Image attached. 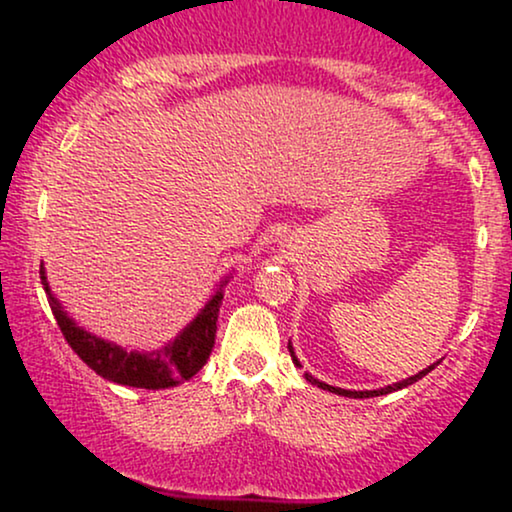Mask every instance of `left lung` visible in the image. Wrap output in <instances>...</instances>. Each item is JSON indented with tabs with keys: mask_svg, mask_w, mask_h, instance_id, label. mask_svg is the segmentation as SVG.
I'll return each instance as SVG.
<instances>
[{
	"mask_svg": "<svg viewBox=\"0 0 512 512\" xmlns=\"http://www.w3.org/2000/svg\"><path fill=\"white\" fill-rule=\"evenodd\" d=\"M289 351H291V358H293V363H296L298 368H303V366H301V361H298L296 351H293V344H291V342H289ZM438 363H440V361L431 363V366L424 368V370H419V373H416V375H411V378H407V380H399V383H392V385H385V387H380V390H342V387H332V385L322 383V380H317L315 375H310V373H303V375H305V380H308L310 385H317V387H322V390H327V392H334V395H342V397H354V399H366V397H380V395H390V392H397V390H402V387H409L411 383H416V380H421V378H424L426 373H431V370L436 368Z\"/></svg>",
	"mask_w": 512,
	"mask_h": 512,
	"instance_id": "8db88e82",
	"label": "left lung"
}]
</instances>
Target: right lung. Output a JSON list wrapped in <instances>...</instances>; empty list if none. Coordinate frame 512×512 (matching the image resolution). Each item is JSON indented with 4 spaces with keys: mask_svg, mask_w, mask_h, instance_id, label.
<instances>
[{
    "mask_svg": "<svg viewBox=\"0 0 512 512\" xmlns=\"http://www.w3.org/2000/svg\"><path fill=\"white\" fill-rule=\"evenodd\" d=\"M40 279H43L52 315H55L64 339L88 368L117 385L142 387V390H166V387H175L190 380L207 363L211 349H214L223 289H226L231 274L219 281V286L211 293L209 301L204 303V308L187 322V327H182L178 337L154 351L125 349V346L108 342V339L79 327L52 293L43 264H40Z\"/></svg>",
    "mask_w": 512,
    "mask_h": 512,
    "instance_id": "right-lung-1",
    "label": "right lung"
}]
</instances>
